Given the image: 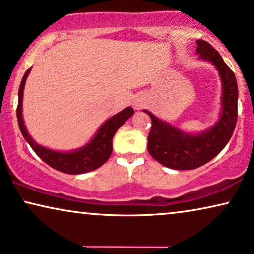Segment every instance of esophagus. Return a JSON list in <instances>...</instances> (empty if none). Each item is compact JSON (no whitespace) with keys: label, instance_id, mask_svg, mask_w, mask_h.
Returning a JSON list of instances; mask_svg holds the SVG:
<instances>
[{"label":"esophagus","instance_id":"34e87169","mask_svg":"<svg viewBox=\"0 0 254 254\" xmlns=\"http://www.w3.org/2000/svg\"><path fill=\"white\" fill-rule=\"evenodd\" d=\"M141 106H142V105H141L140 103H135V104H134V107H135V110H140Z\"/></svg>","mask_w":254,"mask_h":254}]
</instances>
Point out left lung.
I'll return each instance as SVG.
<instances>
[{"label": "left lung", "instance_id": "obj_1", "mask_svg": "<svg viewBox=\"0 0 254 254\" xmlns=\"http://www.w3.org/2000/svg\"><path fill=\"white\" fill-rule=\"evenodd\" d=\"M196 43L199 58L211 62L219 71L223 83V110L218 123L198 135L184 133L159 120L149 111H143L151 119L148 151L157 162L170 169L191 170L211 161L231 139L238 117V86L235 73L211 44L202 39Z\"/></svg>", "mask_w": 254, "mask_h": 254}]
</instances>
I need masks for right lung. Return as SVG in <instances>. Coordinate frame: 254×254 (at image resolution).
Masks as SVG:
<instances>
[{"mask_svg": "<svg viewBox=\"0 0 254 254\" xmlns=\"http://www.w3.org/2000/svg\"><path fill=\"white\" fill-rule=\"evenodd\" d=\"M31 68H29L23 75L21 85L18 90V105H17V121L19 129L23 137L26 142L30 144L34 151L45 163L54 168V169L62 171L65 174H71V175H77V174H84L88 171L98 169L108 160L112 154V140H113L114 134L117 130L123 126L125 121L133 115L134 110L131 107L125 108L120 113L115 114L111 119H108L103 126L99 128L98 133L95 136L88 142L86 146L71 153H61V151H55L48 148L39 146L31 139L30 135L26 131V128L23 123L22 118V101H23V90L26 77Z\"/></svg>", "mask_w": 254, "mask_h": 254, "instance_id": "1", "label": "right lung"}]
</instances>
